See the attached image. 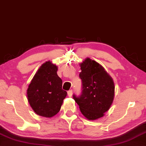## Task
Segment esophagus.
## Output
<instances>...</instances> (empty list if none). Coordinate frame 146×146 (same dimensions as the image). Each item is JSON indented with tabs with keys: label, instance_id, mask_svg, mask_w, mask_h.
<instances>
[{
	"label": "esophagus",
	"instance_id": "obj_1",
	"mask_svg": "<svg viewBox=\"0 0 146 146\" xmlns=\"http://www.w3.org/2000/svg\"><path fill=\"white\" fill-rule=\"evenodd\" d=\"M72 94H73L72 90H70V91H68V95L69 97H71V96H72Z\"/></svg>",
	"mask_w": 146,
	"mask_h": 146
}]
</instances>
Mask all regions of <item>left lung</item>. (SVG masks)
<instances>
[{
    "label": "left lung",
    "mask_w": 146,
    "mask_h": 146,
    "mask_svg": "<svg viewBox=\"0 0 146 146\" xmlns=\"http://www.w3.org/2000/svg\"><path fill=\"white\" fill-rule=\"evenodd\" d=\"M79 77L82 80L80 96L73 95L80 112L89 120L104 115L114 98V84L102 66L89 58L80 64Z\"/></svg>",
    "instance_id": "8db88e82"
}]
</instances>
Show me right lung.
I'll use <instances>...</instances> for the list:
<instances>
[{
	"label": "right lung",
	"instance_id": "add662e5",
	"mask_svg": "<svg viewBox=\"0 0 146 146\" xmlns=\"http://www.w3.org/2000/svg\"><path fill=\"white\" fill-rule=\"evenodd\" d=\"M57 67L50 61L42 64L27 89V98L37 114L52 117L59 112L67 92L62 89V81Z\"/></svg>",
	"mask_w": 146,
	"mask_h": 146
}]
</instances>
